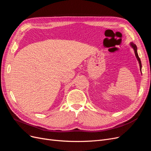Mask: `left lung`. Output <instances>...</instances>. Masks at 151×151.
<instances>
[{
  "instance_id": "1",
  "label": "left lung",
  "mask_w": 151,
  "mask_h": 151,
  "mask_svg": "<svg viewBox=\"0 0 151 151\" xmlns=\"http://www.w3.org/2000/svg\"><path fill=\"white\" fill-rule=\"evenodd\" d=\"M131 46H132V47L134 48V51H135V56H136V58H137V60H138V61H139V62L140 71H141V69H142V64H141V61H140V58L139 57L138 54H137V46H136V45H134V44H133V43H131Z\"/></svg>"
}]
</instances>
